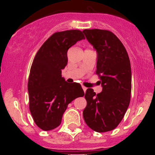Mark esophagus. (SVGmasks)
I'll return each instance as SVG.
<instances>
[{
	"label": "esophagus",
	"instance_id": "esophagus-1",
	"mask_svg": "<svg viewBox=\"0 0 155 155\" xmlns=\"http://www.w3.org/2000/svg\"><path fill=\"white\" fill-rule=\"evenodd\" d=\"M82 88H83V90H84V92H85V91H86V90H87V87H84V86H83V85H82Z\"/></svg>",
	"mask_w": 155,
	"mask_h": 155
}]
</instances>
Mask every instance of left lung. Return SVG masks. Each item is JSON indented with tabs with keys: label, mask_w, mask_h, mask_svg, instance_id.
Wrapping results in <instances>:
<instances>
[{
	"label": "left lung",
	"mask_w": 155,
	"mask_h": 155,
	"mask_svg": "<svg viewBox=\"0 0 155 155\" xmlns=\"http://www.w3.org/2000/svg\"><path fill=\"white\" fill-rule=\"evenodd\" d=\"M86 39L98 53L96 74L102 91L87 88L84 120L98 133L113 130L124 117L130 102L131 67L128 53L114 33L103 29H84Z\"/></svg>",
	"instance_id": "left-lung-1"
}]
</instances>
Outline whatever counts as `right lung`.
I'll list each match as a JSON object with an SVG mask.
<instances>
[{
    "mask_svg": "<svg viewBox=\"0 0 155 155\" xmlns=\"http://www.w3.org/2000/svg\"><path fill=\"white\" fill-rule=\"evenodd\" d=\"M85 39L80 30L57 31L35 54L28 81L29 110L41 130H51L61 124L68 104L84 95L78 83H68L61 76L68 64V50Z\"/></svg>",
    "mask_w": 155,
    "mask_h": 155,
    "instance_id": "right-lung-1",
    "label": "right lung"
}]
</instances>
